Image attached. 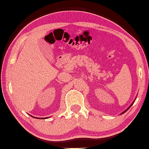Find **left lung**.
I'll return each instance as SVG.
<instances>
[{"mask_svg": "<svg viewBox=\"0 0 149 149\" xmlns=\"http://www.w3.org/2000/svg\"><path fill=\"white\" fill-rule=\"evenodd\" d=\"M135 99L134 100H133V102L132 103V104H131V105L130 106V107H128V108H127V109H126L125 110H124V111H123V112L122 113H121V114H120V115H122V114H124V113H125V112H126V111H127V110H128V109H129V108H130L131 107H132V106L133 105V103H134V102H135Z\"/></svg>", "mask_w": 149, "mask_h": 149, "instance_id": "left-lung-1", "label": "left lung"}]
</instances>
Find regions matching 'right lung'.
Segmentation results:
<instances>
[{
  "label": "right lung",
  "instance_id": "add662e5",
  "mask_svg": "<svg viewBox=\"0 0 149 149\" xmlns=\"http://www.w3.org/2000/svg\"><path fill=\"white\" fill-rule=\"evenodd\" d=\"M30 116H31V115H30ZM33 118H37V119H38V118H35V117H33V116H32ZM44 118V119H45V118H46V119H47V118H49V117H47V118ZM43 118H42V119H43Z\"/></svg>",
  "mask_w": 149,
  "mask_h": 149
}]
</instances>
